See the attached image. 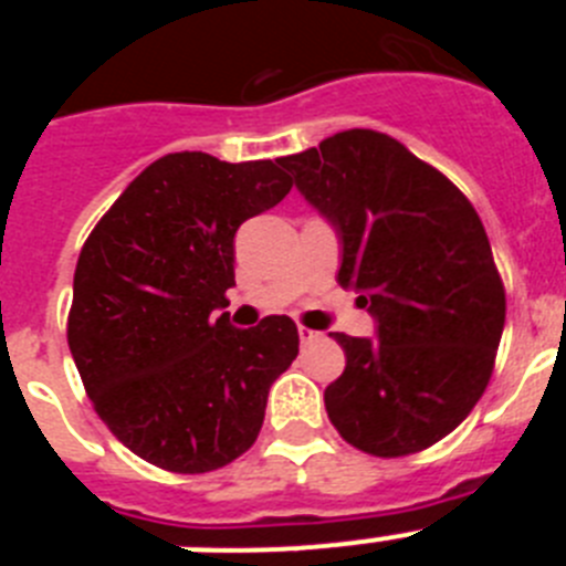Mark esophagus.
Masks as SVG:
<instances>
[{
  "label": "esophagus",
  "mask_w": 566,
  "mask_h": 566,
  "mask_svg": "<svg viewBox=\"0 0 566 566\" xmlns=\"http://www.w3.org/2000/svg\"><path fill=\"white\" fill-rule=\"evenodd\" d=\"M297 334H300V343H306V345L323 339V332H314V328H306V326H300Z\"/></svg>",
  "instance_id": "obj_1"
}]
</instances>
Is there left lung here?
<instances>
[{"instance_id":"1","label":"left lung","mask_w":566,"mask_h":566,"mask_svg":"<svg viewBox=\"0 0 566 566\" xmlns=\"http://www.w3.org/2000/svg\"><path fill=\"white\" fill-rule=\"evenodd\" d=\"M277 164L337 232V283L374 317V337L332 334L345 371L326 388L328 419L371 457L431 448L473 411L504 332L476 209L374 129H345Z\"/></svg>"}]
</instances>
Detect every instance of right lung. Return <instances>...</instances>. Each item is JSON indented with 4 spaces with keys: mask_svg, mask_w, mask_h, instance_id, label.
<instances>
[{
    "mask_svg": "<svg viewBox=\"0 0 566 566\" xmlns=\"http://www.w3.org/2000/svg\"><path fill=\"white\" fill-rule=\"evenodd\" d=\"M277 161L172 153L149 164L84 243L67 319L87 397L135 457L209 473L247 453L269 388L297 357V326L229 323L234 232L277 207Z\"/></svg>",
    "mask_w": 566,
    "mask_h": 566,
    "instance_id": "add662e5",
    "label": "right lung"
}]
</instances>
